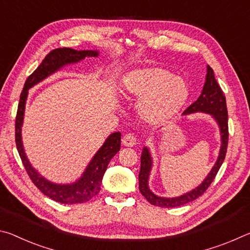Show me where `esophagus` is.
Wrapping results in <instances>:
<instances>
[{
    "instance_id": "1",
    "label": "esophagus",
    "mask_w": 250,
    "mask_h": 250,
    "mask_svg": "<svg viewBox=\"0 0 250 250\" xmlns=\"http://www.w3.org/2000/svg\"><path fill=\"white\" fill-rule=\"evenodd\" d=\"M135 143H137V139H135L133 134L128 133L122 138V145L125 146H133Z\"/></svg>"
}]
</instances>
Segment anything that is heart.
Returning a JSON list of instances; mask_svg holds the SVG:
<instances>
[{"mask_svg": "<svg viewBox=\"0 0 250 250\" xmlns=\"http://www.w3.org/2000/svg\"><path fill=\"white\" fill-rule=\"evenodd\" d=\"M125 90L141 100L139 112L143 119L153 125L171 120L188 96L184 79L160 67L132 71L125 79Z\"/></svg>", "mask_w": 250, "mask_h": 250, "instance_id": "heart-1", "label": "heart"}]
</instances>
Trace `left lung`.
Returning <instances> with one entry per match:
<instances>
[{
  "label": "left lung",
  "instance_id": "1",
  "mask_svg": "<svg viewBox=\"0 0 250 250\" xmlns=\"http://www.w3.org/2000/svg\"><path fill=\"white\" fill-rule=\"evenodd\" d=\"M193 112L210 113L218 122L222 133V146L217 162L215 163L214 167L211 168L210 173L206 177L205 181L198 188L193 189L192 192L175 198H163L154 195L150 191L149 188H147V179H149L152 161L149 151H147L146 147H145L141 155V168L140 173H139V189H140L142 195L146 198V201L152 205L170 208V207H177L196 200L197 197H200L206 192V189L208 188V186L214 181L215 176H216L218 170L221 168L224 160H225L228 146V134H229L228 133V112L226 97L224 95L217 80L215 79L214 71L209 66H207L206 82L201 96L198 97L195 103H193L189 107L186 108V110H184V115Z\"/></svg>",
  "mask_w": 250,
  "mask_h": 250
}]
</instances>
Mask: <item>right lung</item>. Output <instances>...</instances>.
Wrapping results in <instances>:
<instances>
[{"instance_id":"right-lung-1","label":"right lung","mask_w":250,"mask_h":250,"mask_svg":"<svg viewBox=\"0 0 250 250\" xmlns=\"http://www.w3.org/2000/svg\"><path fill=\"white\" fill-rule=\"evenodd\" d=\"M96 56H98V52H96V50H79L78 52V50L67 47L50 50L43 59L42 64L33 71V74L28 76L20 96V103L15 119V143L21 160H22L27 175L32 180L34 185L44 195L58 203H62V204H78V203L88 202L100 192L101 181H103V176L107 170L110 160L120 150L121 133H112L105 140L104 146L97 152L83 174L82 179L78 182L69 185L53 184L34 170L24 153L22 139H21V126H22L24 117L25 101H26L29 88L40 83L41 80H43L54 71L58 70L61 67L66 64H70V62H79L86 57Z\"/></svg>"}]
</instances>
